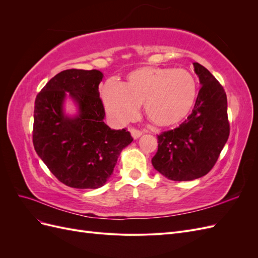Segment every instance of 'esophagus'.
<instances>
[{
    "label": "esophagus",
    "mask_w": 258,
    "mask_h": 258,
    "mask_svg": "<svg viewBox=\"0 0 258 258\" xmlns=\"http://www.w3.org/2000/svg\"><path fill=\"white\" fill-rule=\"evenodd\" d=\"M130 134H131L132 138H134L135 140L139 139L140 137L142 136V132L140 131V130H137V129H135V128H131V129H130Z\"/></svg>",
    "instance_id": "34e87169"
}]
</instances>
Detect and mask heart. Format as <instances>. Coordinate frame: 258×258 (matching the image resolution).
Instances as JSON below:
<instances>
[{"label": "heart", "mask_w": 258, "mask_h": 258, "mask_svg": "<svg viewBox=\"0 0 258 258\" xmlns=\"http://www.w3.org/2000/svg\"><path fill=\"white\" fill-rule=\"evenodd\" d=\"M197 97V82L184 69L144 67L128 74L120 84L107 82L101 99L107 114L116 122L134 118L140 104L144 103L148 119L166 127L183 120Z\"/></svg>", "instance_id": "heart-1"}]
</instances>
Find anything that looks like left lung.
Here are the masks:
<instances>
[{"instance_id": "8db88e82", "label": "left lung", "mask_w": 258, "mask_h": 258, "mask_svg": "<svg viewBox=\"0 0 258 258\" xmlns=\"http://www.w3.org/2000/svg\"><path fill=\"white\" fill-rule=\"evenodd\" d=\"M201 88L191 114L173 130L159 135L153 167L172 181H192L213 168L229 137L227 97L208 70L195 62Z\"/></svg>"}]
</instances>
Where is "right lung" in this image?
Listing matches in <instances>:
<instances>
[{"mask_svg":"<svg viewBox=\"0 0 258 258\" xmlns=\"http://www.w3.org/2000/svg\"><path fill=\"white\" fill-rule=\"evenodd\" d=\"M98 70H66L44 86L35 99L33 145L43 162L60 182L73 188L96 189L111 177L121 151L134 139L126 129H111ZM67 98L77 112L64 110Z\"/></svg>","mask_w":258,"mask_h":258,"instance_id":"obj_1","label":"right lung"}]
</instances>
